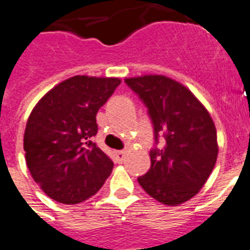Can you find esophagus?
Instances as JSON below:
<instances>
[{"mask_svg":"<svg viewBox=\"0 0 250 250\" xmlns=\"http://www.w3.org/2000/svg\"><path fill=\"white\" fill-rule=\"evenodd\" d=\"M115 160L118 162V163H123V160L125 158V151H115Z\"/></svg>","mask_w":250,"mask_h":250,"instance_id":"obj_1","label":"esophagus"}]
</instances>
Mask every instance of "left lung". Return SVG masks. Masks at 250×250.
<instances>
[{
    "label": "left lung",
    "instance_id": "1",
    "mask_svg": "<svg viewBox=\"0 0 250 250\" xmlns=\"http://www.w3.org/2000/svg\"><path fill=\"white\" fill-rule=\"evenodd\" d=\"M125 82L147 107L155 140L150 169L137 181L163 204L188 202L204 186L217 160V132L209 113L191 91L168 77ZM159 135L165 139L162 148L156 147Z\"/></svg>",
    "mask_w": 250,
    "mask_h": 250
}]
</instances>
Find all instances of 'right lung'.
I'll list each match as a JSON object with an SVG mask.
<instances>
[{
    "label": "right lung",
    "mask_w": 250,
    "mask_h": 250,
    "mask_svg": "<svg viewBox=\"0 0 250 250\" xmlns=\"http://www.w3.org/2000/svg\"><path fill=\"white\" fill-rule=\"evenodd\" d=\"M119 84V78L72 77L48 91L30 113L24 132L26 166L56 202H84L110 176L114 163L92 137L97 111Z\"/></svg>",
    "instance_id": "1"
}]
</instances>
